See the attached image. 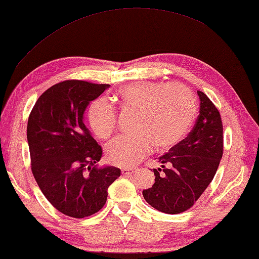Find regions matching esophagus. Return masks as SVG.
I'll return each instance as SVG.
<instances>
[{
	"label": "esophagus",
	"mask_w": 259,
	"mask_h": 259,
	"mask_svg": "<svg viewBox=\"0 0 259 259\" xmlns=\"http://www.w3.org/2000/svg\"><path fill=\"white\" fill-rule=\"evenodd\" d=\"M121 171H122L123 175H131V174H134L135 171H136V169H134V168H123Z\"/></svg>",
	"instance_id": "1"
}]
</instances>
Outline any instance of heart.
<instances>
[{"label":"heart","mask_w":259,"mask_h":259,"mask_svg":"<svg viewBox=\"0 0 259 259\" xmlns=\"http://www.w3.org/2000/svg\"><path fill=\"white\" fill-rule=\"evenodd\" d=\"M117 100L124 109L136 110L135 131L106 146L108 161L117 167H133L145 158L155 146L163 151L174 146L186 136L195 121L197 100L186 85L158 81H137L122 86ZM90 128L101 139L112 136L116 128V110L104 98L89 106Z\"/></svg>","instance_id":"1"}]
</instances>
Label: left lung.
<instances>
[{"mask_svg":"<svg viewBox=\"0 0 259 259\" xmlns=\"http://www.w3.org/2000/svg\"><path fill=\"white\" fill-rule=\"evenodd\" d=\"M199 115L188 137L158 158L152 188L143 190L152 207L168 214L190 208L214 178L224 152L220 113L206 94L197 91Z\"/></svg>","mask_w":259,"mask_h":259,"instance_id":"obj_1","label":"left lung"}]
</instances>
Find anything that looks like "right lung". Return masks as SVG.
Here are the masks:
<instances>
[{"label":"right lung","instance_id":"right-lung-1","mask_svg":"<svg viewBox=\"0 0 259 259\" xmlns=\"http://www.w3.org/2000/svg\"><path fill=\"white\" fill-rule=\"evenodd\" d=\"M109 88L84 80L53 85L36 100L27 122L31 169L48 202L72 218L104 207L108 187L121 170L98 167L102 149L84 124L90 102Z\"/></svg>","mask_w":259,"mask_h":259}]
</instances>
